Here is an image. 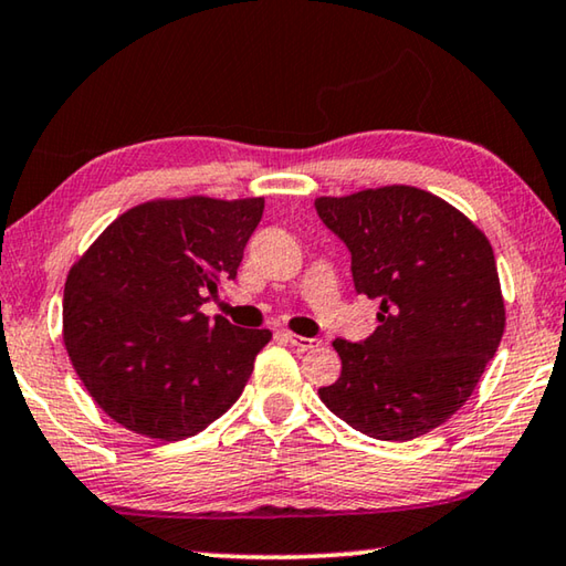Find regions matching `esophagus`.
Here are the masks:
<instances>
[{
    "label": "esophagus",
    "instance_id": "34e87169",
    "mask_svg": "<svg viewBox=\"0 0 566 566\" xmlns=\"http://www.w3.org/2000/svg\"><path fill=\"white\" fill-rule=\"evenodd\" d=\"M284 339L296 347L300 352H310V349H317L322 339H310V337H300V334H292V332H284Z\"/></svg>",
    "mask_w": 566,
    "mask_h": 566
}]
</instances>
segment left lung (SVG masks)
<instances>
[{
  "label": "left lung",
  "mask_w": 566,
  "mask_h": 566,
  "mask_svg": "<svg viewBox=\"0 0 566 566\" xmlns=\"http://www.w3.org/2000/svg\"><path fill=\"white\" fill-rule=\"evenodd\" d=\"M317 214L352 252L354 290L379 300L364 342L334 339L342 375L319 397L381 442L432 432L472 397L504 334L490 239L432 191L389 185L317 197Z\"/></svg>",
  "instance_id": "1"
}]
</instances>
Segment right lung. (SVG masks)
Listing matches in <instances>:
<instances>
[{"mask_svg":"<svg viewBox=\"0 0 566 566\" xmlns=\"http://www.w3.org/2000/svg\"><path fill=\"white\" fill-rule=\"evenodd\" d=\"M262 197L151 199L119 214L72 264L62 337L104 415L179 442L244 391L270 329H239L202 304L234 280Z\"/></svg>","mask_w":566,"mask_h":566,"instance_id":"add662e5","label":"right lung"}]
</instances>
